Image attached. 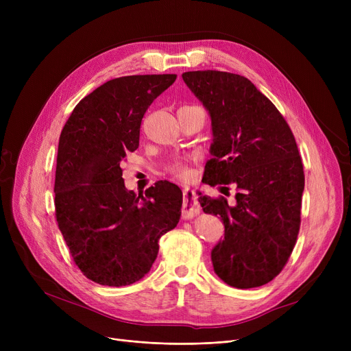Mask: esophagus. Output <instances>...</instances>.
I'll return each instance as SVG.
<instances>
[{
	"instance_id": "1",
	"label": "esophagus",
	"mask_w": 351,
	"mask_h": 351,
	"mask_svg": "<svg viewBox=\"0 0 351 351\" xmlns=\"http://www.w3.org/2000/svg\"><path fill=\"white\" fill-rule=\"evenodd\" d=\"M200 213V205L197 196L191 188L183 189V206H182V217L192 219Z\"/></svg>"
}]
</instances>
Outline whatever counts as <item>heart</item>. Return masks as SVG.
I'll list each match as a JSON object with an SVG mask.
<instances>
[{
	"label": "heart",
	"mask_w": 351,
	"mask_h": 351,
	"mask_svg": "<svg viewBox=\"0 0 351 351\" xmlns=\"http://www.w3.org/2000/svg\"><path fill=\"white\" fill-rule=\"evenodd\" d=\"M169 171H171V173L173 176H176L179 179H188L189 178V169L186 168L185 165H182V163L172 165L171 168H169Z\"/></svg>",
	"instance_id": "b5f03b06"
}]
</instances>
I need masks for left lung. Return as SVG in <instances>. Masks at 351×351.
<instances>
[{
    "mask_svg": "<svg viewBox=\"0 0 351 351\" xmlns=\"http://www.w3.org/2000/svg\"><path fill=\"white\" fill-rule=\"evenodd\" d=\"M182 78L212 118L213 158L202 180L237 192L234 205L223 196L199 197L204 212L225 225L212 250L215 273L237 289L263 286L283 270L300 230L304 172L296 139L247 78L210 69Z\"/></svg>",
    "mask_w": 351,
    "mask_h": 351,
    "instance_id": "8db88e82",
    "label": "left lung"
}]
</instances>
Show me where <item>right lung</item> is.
Listing matches in <instances>:
<instances>
[{"label": "right lung", "instance_id": "right-lung-1", "mask_svg": "<svg viewBox=\"0 0 351 351\" xmlns=\"http://www.w3.org/2000/svg\"><path fill=\"white\" fill-rule=\"evenodd\" d=\"M175 73L110 80L73 108L58 143L55 217L73 262L92 282L128 286L151 270L159 239L176 228L182 191L158 180L125 188L122 160L139 146L146 109Z\"/></svg>", "mask_w": 351, "mask_h": 351}]
</instances>
